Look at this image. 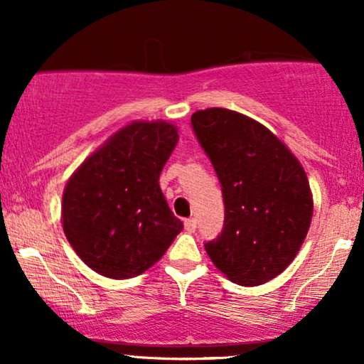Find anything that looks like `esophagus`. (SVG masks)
<instances>
[{"label":"esophagus","mask_w":364,"mask_h":364,"mask_svg":"<svg viewBox=\"0 0 364 364\" xmlns=\"http://www.w3.org/2000/svg\"><path fill=\"white\" fill-rule=\"evenodd\" d=\"M185 229L188 232H195L196 220L195 219H185Z\"/></svg>","instance_id":"obj_1"}]
</instances>
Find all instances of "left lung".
<instances>
[{
    "instance_id": "obj_1",
    "label": "left lung",
    "mask_w": 364,
    "mask_h": 364,
    "mask_svg": "<svg viewBox=\"0 0 364 364\" xmlns=\"http://www.w3.org/2000/svg\"><path fill=\"white\" fill-rule=\"evenodd\" d=\"M191 127L223 185L224 229L205 243L208 257L231 282H269L294 260L311 224L301 162L241 112L208 107L191 114Z\"/></svg>"
}]
</instances>
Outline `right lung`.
<instances>
[{
    "label": "right lung",
    "mask_w": 364,
    "mask_h": 364,
    "mask_svg": "<svg viewBox=\"0 0 364 364\" xmlns=\"http://www.w3.org/2000/svg\"><path fill=\"white\" fill-rule=\"evenodd\" d=\"M168 121H133L82 162L63 191L66 240L92 270L109 279L144 274L183 229L159 186L178 144Z\"/></svg>",
    "instance_id": "1"
}]
</instances>
